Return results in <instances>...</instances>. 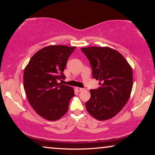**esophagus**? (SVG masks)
<instances>
[{
  "label": "esophagus",
  "instance_id": "esophagus-1",
  "mask_svg": "<svg viewBox=\"0 0 155 155\" xmlns=\"http://www.w3.org/2000/svg\"><path fill=\"white\" fill-rule=\"evenodd\" d=\"M84 90L83 88H81V87H76V90H77L78 92H80V91H83Z\"/></svg>",
  "mask_w": 155,
  "mask_h": 155
}]
</instances>
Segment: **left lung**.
I'll use <instances>...</instances> for the list:
<instances>
[{
  "instance_id": "obj_1",
  "label": "left lung",
  "mask_w": 155,
  "mask_h": 155,
  "mask_svg": "<svg viewBox=\"0 0 155 155\" xmlns=\"http://www.w3.org/2000/svg\"><path fill=\"white\" fill-rule=\"evenodd\" d=\"M90 61L94 78L101 87L90 90L85 103L89 114L98 120L111 118L121 111L129 99L133 87V71L119 52L108 47L81 48Z\"/></svg>"
}]
</instances>
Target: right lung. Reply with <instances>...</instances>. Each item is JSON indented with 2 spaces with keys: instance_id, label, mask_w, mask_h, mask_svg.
Masks as SVG:
<instances>
[{
  "instance_id": "add662e5",
  "label": "right lung",
  "mask_w": 155,
  "mask_h": 155,
  "mask_svg": "<svg viewBox=\"0 0 155 155\" xmlns=\"http://www.w3.org/2000/svg\"><path fill=\"white\" fill-rule=\"evenodd\" d=\"M75 46H48L31 57L24 72V88L35 112L50 121L59 119L68 111L74 96L73 88L58 83L65 79L64 69Z\"/></svg>"
}]
</instances>
